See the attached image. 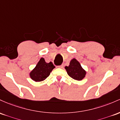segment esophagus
I'll use <instances>...</instances> for the list:
<instances>
[{
    "instance_id": "obj_1",
    "label": "esophagus",
    "mask_w": 120,
    "mask_h": 120,
    "mask_svg": "<svg viewBox=\"0 0 120 120\" xmlns=\"http://www.w3.org/2000/svg\"><path fill=\"white\" fill-rule=\"evenodd\" d=\"M58 67H59V68H62L63 67H64V66L63 65H60V66H58Z\"/></svg>"
}]
</instances>
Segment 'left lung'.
Wrapping results in <instances>:
<instances>
[{"instance_id": "left-lung-1", "label": "left lung", "mask_w": 120, "mask_h": 120, "mask_svg": "<svg viewBox=\"0 0 120 120\" xmlns=\"http://www.w3.org/2000/svg\"><path fill=\"white\" fill-rule=\"evenodd\" d=\"M64 68L66 70L67 74L75 80H82L85 78L86 71L83 69L79 61L75 58L70 60L68 66H65Z\"/></svg>"}]
</instances>
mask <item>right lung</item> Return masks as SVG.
Segmentation results:
<instances>
[{"mask_svg":"<svg viewBox=\"0 0 120 120\" xmlns=\"http://www.w3.org/2000/svg\"><path fill=\"white\" fill-rule=\"evenodd\" d=\"M52 62L47 63L44 58H41L36 67L29 72V76L34 82H41L46 79L55 68Z\"/></svg>","mask_w":120,"mask_h":120,"instance_id":"1","label":"right lung"}]
</instances>
